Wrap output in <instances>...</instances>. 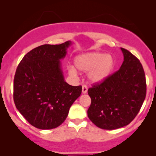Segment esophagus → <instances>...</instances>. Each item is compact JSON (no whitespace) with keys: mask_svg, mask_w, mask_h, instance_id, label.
Segmentation results:
<instances>
[{"mask_svg":"<svg viewBox=\"0 0 156 156\" xmlns=\"http://www.w3.org/2000/svg\"><path fill=\"white\" fill-rule=\"evenodd\" d=\"M87 87L86 85H83V87H82V93L83 94H86L87 92Z\"/></svg>","mask_w":156,"mask_h":156,"instance_id":"1","label":"esophagus"}]
</instances>
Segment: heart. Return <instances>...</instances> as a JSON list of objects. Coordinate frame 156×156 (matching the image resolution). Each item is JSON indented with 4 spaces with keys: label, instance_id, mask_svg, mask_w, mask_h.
Masks as SVG:
<instances>
[{
    "label": "heart",
    "instance_id": "obj_1",
    "mask_svg": "<svg viewBox=\"0 0 156 156\" xmlns=\"http://www.w3.org/2000/svg\"><path fill=\"white\" fill-rule=\"evenodd\" d=\"M76 68L82 72H88V78L91 83H100L109 77L115 68L114 58L110 54L92 51L80 54L74 59ZM70 76H76L78 72L74 67H68Z\"/></svg>",
    "mask_w": 156,
    "mask_h": 156
}]
</instances>
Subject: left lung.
<instances>
[{"mask_svg":"<svg viewBox=\"0 0 156 156\" xmlns=\"http://www.w3.org/2000/svg\"><path fill=\"white\" fill-rule=\"evenodd\" d=\"M120 49L124 61L119 70L88 89L91 99L88 117L98 127L107 130L129 125L146 97V78L142 64L128 50Z\"/></svg>","mask_w":156,"mask_h":156,"instance_id":"obj_1","label":"left lung"}]
</instances>
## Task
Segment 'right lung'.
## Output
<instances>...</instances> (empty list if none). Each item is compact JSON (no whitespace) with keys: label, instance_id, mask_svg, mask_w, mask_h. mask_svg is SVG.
Returning a JSON list of instances; mask_svg holds the SVG:
<instances>
[{"label":"right lung","instance_id":"1","mask_svg":"<svg viewBox=\"0 0 156 156\" xmlns=\"http://www.w3.org/2000/svg\"><path fill=\"white\" fill-rule=\"evenodd\" d=\"M72 43L43 44L28 52L18 65L14 80L16 107L29 123L41 129L56 128L64 122L81 86L65 81L60 60Z\"/></svg>","mask_w":156,"mask_h":156}]
</instances>
